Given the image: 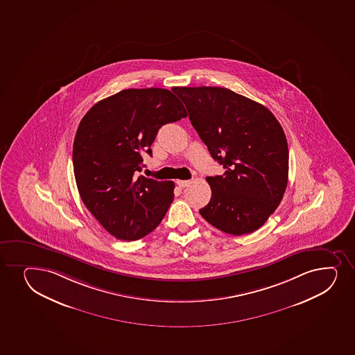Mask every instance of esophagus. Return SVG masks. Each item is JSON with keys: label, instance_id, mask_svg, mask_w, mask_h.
Listing matches in <instances>:
<instances>
[{"label": "esophagus", "instance_id": "1", "mask_svg": "<svg viewBox=\"0 0 355 355\" xmlns=\"http://www.w3.org/2000/svg\"><path fill=\"white\" fill-rule=\"evenodd\" d=\"M191 183V180H177V185L180 187H185Z\"/></svg>", "mask_w": 355, "mask_h": 355}]
</instances>
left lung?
Here are the masks:
<instances>
[{
	"mask_svg": "<svg viewBox=\"0 0 355 355\" xmlns=\"http://www.w3.org/2000/svg\"><path fill=\"white\" fill-rule=\"evenodd\" d=\"M192 126L225 168L207 177L211 200L200 209L207 223L230 235L254 232L282 200L289 152L275 116L254 100L222 87H173Z\"/></svg>",
	"mask_w": 355,
	"mask_h": 355,
	"instance_id": "1",
	"label": "left lung"
}]
</instances>
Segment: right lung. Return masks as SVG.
Returning a JSON list of instances; mask_svg holds the SVG:
<instances>
[{"instance_id":"obj_1","label":"right lung","mask_w":355,"mask_h":355,"mask_svg":"<svg viewBox=\"0 0 355 355\" xmlns=\"http://www.w3.org/2000/svg\"><path fill=\"white\" fill-rule=\"evenodd\" d=\"M187 116L168 89L130 88L96 103L80 121L73 144L76 187L88 211L116 239H143L168 212L175 183L139 172L159 128Z\"/></svg>"}]
</instances>
